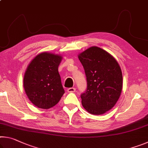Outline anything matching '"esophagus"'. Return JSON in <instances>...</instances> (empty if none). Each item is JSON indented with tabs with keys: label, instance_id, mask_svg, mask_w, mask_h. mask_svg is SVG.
Instances as JSON below:
<instances>
[{
	"label": "esophagus",
	"instance_id": "34e87169",
	"mask_svg": "<svg viewBox=\"0 0 148 148\" xmlns=\"http://www.w3.org/2000/svg\"><path fill=\"white\" fill-rule=\"evenodd\" d=\"M67 91L69 92H74L76 91V89H75L74 87H71V88H69L67 89Z\"/></svg>",
	"mask_w": 148,
	"mask_h": 148
}]
</instances>
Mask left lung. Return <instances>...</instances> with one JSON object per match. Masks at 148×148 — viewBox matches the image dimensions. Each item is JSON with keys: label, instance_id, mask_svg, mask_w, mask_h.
Returning a JSON list of instances; mask_svg holds the SVG:
<instances>
[{"label": "left lung", "instance_id": "8db88e82", "mask_svg": "<svg viewBox=\"0 0 148 148\" xmlns=\"http://www.w3.org/2000/svg\"><path fill=\"white\" fill-rule=\"evenodd\" d=\"M86 75L87 87L81 95L89 114L101 115L113 108L121 93L123 76L116 59L101 47L92 46L78 55Z\"/></svg>", "mask_w": 148, "mask_h": 148}]
</instances>
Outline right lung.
Returning <instances> with one entry per match:
<instances>
[{
	"label": "right lung",
	"instance_id": "right-lung-1",
	"mask_svg": "<svg viewBox=\"0 0 148 148\" xmlns=\"http://www.w3.org/2000/svg\"><path fill=\"white\" fill-rule=\"evenodd\" d=\"M62 59L59 55L43 52L27 66L23 77L24 89L30 101L39 108L53 107L64 93L58 72Z\"/></svg>",
	"mask_w": 148,
	"mask_h": 148
}]
</instances>
